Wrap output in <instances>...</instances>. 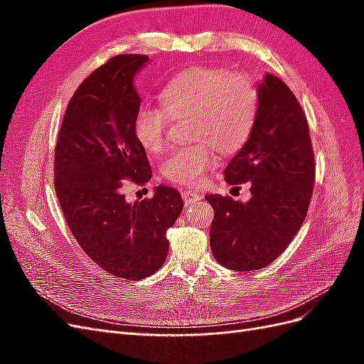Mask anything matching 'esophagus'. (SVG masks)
Wrapping results in <instances>:
<instances>
[{"instance_id": "34e87169", "label": "esophagus", "mask_w": 364, "mask_h": 364, "mask_svg": "<svg viewBox=\"0 0 364 364\" xmlns=\"http://www.w3.org/2000/svg\"><path fill=\"white\" fill-rule=\"evenodd\" d=\"M182 199L185 205H190L194 202H199L202 199V194L196 190H183L182 191Z\"/></svg>"}]
</instances>
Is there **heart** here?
I'll use <instances>...</instances> for the list:
<instances>
[{
	"label": "heart",
	"mask_w": 364,
	"mask_h": 364,
	"mask_svg": "<svg viewBox=\"0 0 364 364\" xmlns=\"http://www.w3.org/2000/svg\"><path fill=\"white\" fill-rule=\"evenodd\" d=\"M162 106L142 105L135 135L147 151L165 149L171 118L190 117L188 136L197 139L168 153L162 176L176 185L200 183L218 162V150H240L255 126L259 91L249 75L225 68L194 67L179 73L159 91Z\"/></svg>",
	"instance_id": "obj_1"
}]
</instances>
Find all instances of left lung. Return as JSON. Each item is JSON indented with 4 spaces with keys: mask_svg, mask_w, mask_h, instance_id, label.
<instances>
[{
    "mask_svg": "<svg viewBox=\"0 0 364 364\" xmlns=\"http://www.w3.org/2000/svg\"><path fill=\"white\" fill-rule=\"evenodd\" d=\"M258 91L255 126L225 170L229 185L250 182V200L205 196L214 208L213 255L238 272L266 267L287 249L306 217L316 178L310 129L294 94L272 74Z\"/></svg>",
    "mask_w": 364,
    "mask_h": 364,
    "instance_id": "1",
    "label": "left lung"
}]
</instances>
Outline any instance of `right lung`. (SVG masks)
I'll return each mask as SVG.
<instances>
[{"label":"right lung","instance_id":"add662e5","mask_svg":"<svg viewBox=\"0 0 364 364\" xmlns=\"http://www.w3.org/2000/svg\"><path fill=\"white\" fill-rule=\"evenodd\" d=\"M147 54H118L79 85L65 111L54 149V190L77 243L98 267L138 281L159 270L167 229L183 202L173 186L135 203L126 186H144L151 168L135 135L141 98L134 75Z\"/></svg>","mask_w":364,"mask_h":364}]
</instances>
